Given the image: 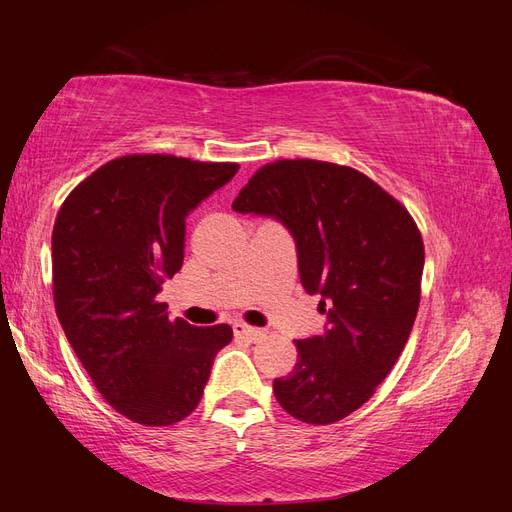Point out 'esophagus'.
Here are the masks:
<instances>
[{
  "label": "esophagus",
  "mask_w": 512,
  "mask_h": 512,
  "mask_svg": "<svg viewBox=\"0 0 512 512\" xmlns=\"http://www.w3.org/2000/svg\"><path fill=\"white\" fill-rule=\"evenodd\" d=\"M232 331H235V337L247 339V342H258V339L265 337V331L256 329V327H250V324H245V322H235V324H232Z\"/></svg>",
  "instance_id": "esophagus-1"
}]
</instances>
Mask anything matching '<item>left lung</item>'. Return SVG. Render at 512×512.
<instances>
[{"instance_id":"obj_1","label":"left lung","mask_w":512,"mask_h":512,"mask_svg":"<svg viewBox=\"0 0 512 512\" xmlns=\"http://www.w3.org/2000/svg\"><path fill=\"white\" fill-rule=\"evenodd\" d=\"M271 215L297 241L301 284L320 294L327 333L297 339L299 361L273 380L280 406L309 425L342 421L376 393L421 303L425 247L408 209L361 170L320 160L260 166L232 203Z\"/></svg>"}]
</instances>
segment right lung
Returning <instances> with one entry per match:
<instances>
[{
    "label": "right lung",
    "mask_w": 512,
    "mask_h": 512,
    "mask_svg": "<svg viewBox=\"0 0 512 512\" xmlns=\"http://www.w3.org/2000/svg\"><path fill=\"white\" fill-rule=\"evenodd\" d=\"M239 170L132 153L68 194L53 226L57 318L100 395L130 421L166 427L192 414L228 324L170 320L162 284L183 265L185 215Z\"/></svg>",
    "instance_id": "obj_1"
}]
</instances>
